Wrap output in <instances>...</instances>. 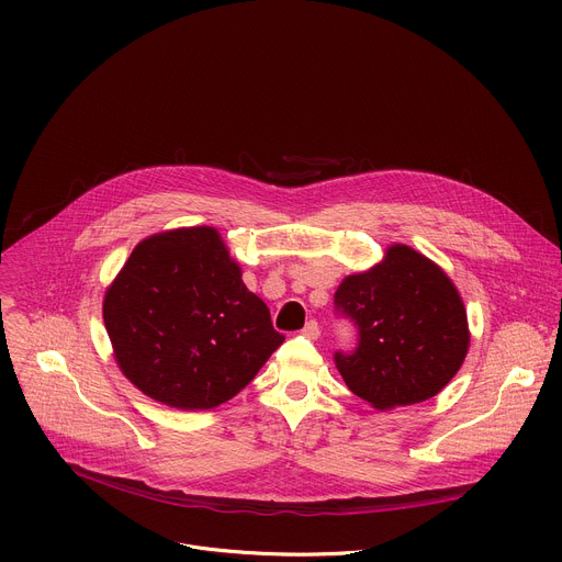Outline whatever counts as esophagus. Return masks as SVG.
Returning <instances> with one entry per match:
<instances>
[{
    "instance_id": "1",
    "label": "esophagus",
    "mask_w": 562,
    "mask_h": 562,
    "mask_svg": "<svg viewBox=\"0 0 562 562\" xmlns=\"http://www.w3.org/2000/svg\"><path fill=\"white\" fill-rule=\"evenodd\" d=\"M304 338H308V340H315L317 336H319V327H317V323L315 319H308V323L304 325V329L300 331Z\"/></svg>"
}]
</instances>
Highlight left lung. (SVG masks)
Segmentation results:
<instances>
[{
	"mask_svg": "<svg viewBox=\"0 0 562 562\" xmlns=\"http://www.w3.org/2000/svg\"><path fill=\"white\" fill-rule=\"evenodd\" d=\"M358 342L334 360L347 386L375 409L434 397L460 369L467 311L451 280L409 247H389L382 265L349 276L334 295Z\"/></svg>",
	"mask_w": 562,
	"mask_h": 562,
	"instance_id": "1",
	"label": "left lung"
}]
</instances>
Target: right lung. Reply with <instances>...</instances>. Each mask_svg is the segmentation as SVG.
Here are the masks:
<instances>
[{"label": "right lung", "instance_id": "1", "mask_svg": "<svg viewBox=\"0 0 562 562\" xmlns=\"http://www.w3.org/2000/svg\"><path fill=\"white\" fill-rule=\"evenodd\" d=\"M104 325L122 373L187 412L226 403L284 342L211 226L139 243L106 291Z\"/></svg>", "mask_w": 562, "mask_h": 562}]
</instances>
